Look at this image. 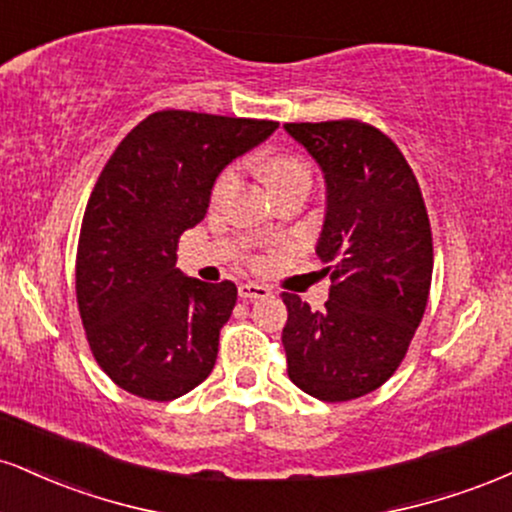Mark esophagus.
Segmentation results:
<instances>
[{
	"mask_svg": "<svg viewBox=\"0 0 512 512\" xmlns=\"http://www.w3.org/2000/svg\"><path fill=\"white\" fill-rule=\"evenodd\" d=\"M269 291L267 286H262V284H240L238 286V296L243 298V301H257V298H267L269 296Z\"/></svg>",
	"mask_w": 512,
	"mask_h": 512,
	"instance_id": "esophagus-1",
	"label": "esophagus"
}]
</instances>
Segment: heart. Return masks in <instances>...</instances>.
Masks as SVG:
<instances>
[{"mask_svg": "<svg viewBox=\"0 0 512 512\" xmlns=\"http://www.w3.org/2000/svg\"><path fill=\"white\" fill-rule=\"evenodd\" d=\"M262 180L264 185L269 187V192H274L286 185H293V182H310V170L301 158L289 154H276L264 161ZM228 182H231V170L219 175V180L214 182V190H211V197H221L223 190L228 187Z\"/></svg>", "mask_w": 512, "mask_h": 512, "instance_id": "b5f03b06", "label": "heart"}]
</instances>
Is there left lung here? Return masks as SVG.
<instances>
[{
    "instance_id": "obj_1",
    "label": "left lung",
    "mask_w": 512,
    "mask_h": 512,
    "mask_svg": "<svg viewBox=\"0 0 512 512\" xmlns=\"http://www.w3.org/2000/svg\"><path fill=\"white\" fill-rule=\"evenodd\" d=\"M284 129L325 178L315 252L332 281L325 310L284 293L289 378L310 397L346 402L378 390L407 354L431 291V223L407 158L380 129L358 120Z\"/></svg>"
}]
</instances>
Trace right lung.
<instances>
[{
	"instance_id": "right-lung-1",
	"label": "right lung",
	"mask_w": 512,
	"mask_h": 512,
	"mask_svg": "<svg viewBox=\"0 0 512 512\" xmlns=\"http://www.w3.org/2000/svg\"><path fill=\"white\" fill-rule=\"evenodd\" d=\"M276 127L161 110L105 163L81 223L76 301L98 366L122 390L170 402L209 378L238 289L185 276L175 250L207 216L221 170Z\"/></svg>"
}]
</instances>
